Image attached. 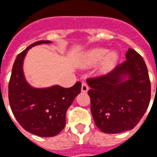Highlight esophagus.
Returning a JSON list of instances; mask_svg holds the SVG:
<instances>
[{"mask_svg": "<svg viewBox=\"0 0 157 157\" xmlns=\"http://www.w3.org/2000/svg\"><path fill=\"white\" fill-rule=\"evenodd\" d=\"M89 89V86H88L87 83L86 82H82V86H81V91L83 93H86Z\"/></svg>", "mask_w": 157, "mask_h": 157, "instance_id": "1", "label": "esophagus"}]
</instances>
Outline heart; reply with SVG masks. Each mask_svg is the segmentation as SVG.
I'll return each instance as SVG.
<instances>
[{"instance_id":"heart-1","label":"heart","mask_w":157,"mask_h":157,"mask_svg":"<svg viewBox=\"0 0 157 157\" xmlns=\"http://www.w3.org/2000/svg\"><path fill=\"white\" fill-rule=\"evenodd\" d=\"M107 52L108 51L105 48H96L88 53V61L90 63H98V62L101 61L106 55L107 56H105L106 57L104 59L103 66H104V69H109L117 60L118 56L115 52H109L107 54Z\"/></svg>"}]
</instances>
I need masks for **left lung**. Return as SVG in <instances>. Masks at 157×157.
I'll use <instances>...</instances> for the list:
<instances>
[{
  "instance_id": "left-lung-1",
  "label": "left lung",
  "mask_w": 157,
  "mask_h": 157,
  "mask_svg": "<svg viewBox=\"0 0 157 157\" xmlns=\"http://www.w3.org/2000/svg\"><path fill=\"white\" fill-rule=\"evenodd\" d=\"M126 58L111 72L86 79L94 122L106 134L134 128L149 105L151 85L146 63L133 49ZM126 76L128 79L123 80Z\"/></svg>"
}]
</instances>
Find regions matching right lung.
Masks as SVG:
<instances>
[{
  "label": "right lung",
  "instance_id": "add662e5",
  "mask_svg": "<svg viewBox=\"0 0 157 157\" xmlns=\"http://www.w3.org/2000/svg\"><path fill=\"white\" fill-rule=\"evenodd\" d=\"M50 41H37L27 47L16 57L9 83V100L12 113L24 129L36 136H57L65 126V114L73 100L81 91V83L69 88L60 86L52 87H31L22 71V63L27 52L40 44Z\"/></svg>",
  "mask_w": 157,
  "mask_h": 157
}]
</instances>
